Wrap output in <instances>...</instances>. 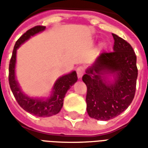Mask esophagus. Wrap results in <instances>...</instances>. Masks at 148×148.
<instances>
[{
  "label": "esophagus",
  "mask_w": 148,
  "mask_h": 148,
  "mask_svg": "<svg viewBox=\"0 0 148 148\" xmlns=\"http://www.w3.org/2000/svg\"><path fill=\"white\" fill-rule=\"evenodd\" d=\"M77 77H82V75L84 74V73H85V67L84 66H78V67L77 68Z\"/></svg>",
  "instance_id": "esophagus-1"
}]
</instances>
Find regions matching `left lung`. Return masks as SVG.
<instances>
[{
	"mask_svg": "<svg viewBox=\"0 0 148 148\" xmlns=\"http://www.w3.org/2000/svg\"><path fill=\"white\" fill-rule=\"evenodd\" d=\"M113 51L102 52L82 77L86 85L87 112L90 117L109 121L127 109L136 93V55L128 42L115 34ZM114 73L113 84L101 76Z\"/></svg>",
	"mask_w": 148,
	"mask_h": 148,
	"instance_id": "8db88e82",
	"label": "left lung"
}]
</instances>
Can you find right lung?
<instances>
[{
  "label": "right lung",
  "instance_id": "right-lung-1",
  "mask_svg": "<svg viewBox=\"0 0 148 148\" xmlns=\"http://www.w3.org/2000/svg\"><path fill=\"white\" fill-rule=\"evenodd\" d=\"M46 28L45 26H36V27L27 30L24 35H22L18 39L13 48L12 58L9 62L8 68V82L11 90L17 103L21 108L31 114L36 116L47 117L57 114L61 110L63 106V98L67 90L72 86L77 80V74L75 71L71 74H66L59 77L55 83L53 88V93L50 98L47 100L34 99L21 92L15 77V65H16V50L20 46L36 33H39Z\"/></svg>",
  "mask_w": 148,
  "mask_h": 148
}]
</instances>
